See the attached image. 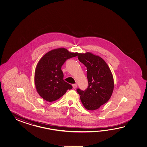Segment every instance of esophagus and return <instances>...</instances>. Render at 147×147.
Wrapping results in <instances>:
<instances>
[{"instance_id": "1", "label": "esophagus", "mask_w": 147, "mask_h": 147, "mask_svg": "<svg viewBox=\"0 0 147 147\" xmlns=\"http://www.w3.org/2000/svg\"><path fill=\"white\" fill-rule=\"evenodd\" d=\"M72 87H73V88L74 89H76L77 87V84H72Z\"/></svg>"}]
</instances>
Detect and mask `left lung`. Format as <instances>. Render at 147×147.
<instances>
[{
    "instance_id": "8db88e82",
    "label": "left lung",
    "mask_w": 147,
    "mask_h": 147,
    "mask_svg": "<svg viewBox=\"0 0 147 147\" xmlns=\"http://www.w3.org/2000/svg\"><path fill=\"white\" fill-rule=\"evenodd\" d=\"M78 59L87 68L88 86L84 90L78 88L80 99L86 109L94 110L109 100L114 82L112 73L106 63L100 57L90 53H78Z\"/></svg>"
}]
</instances>
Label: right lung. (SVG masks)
I'll list each match as a JSON object with an SVG mask.
<instances>
[{
  "instance_id": "right-lung-1",
  "label": "right lung",
  "mask_w": 147,
  "mask_h": 147,
  "mask_svg": "<svg viewBox=\"0 0 147 147\" xmlns=\"http://www.w3.org/2000/svg\"><path fill=\"white\" fill-rule=\"evenodd\" d=\"M78 54L59 48L49 51L39 60L34 74V82L38 93L44 99L54 101L72 89V86L63 80L61 68L67 60Z\"/></svg>"
}]
</instances>
